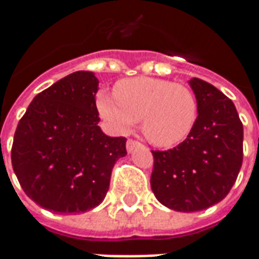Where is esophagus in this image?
I'll use <instances>...</instances> for the list:
<instances>
[{
    "instance_id": "esophagus-1",
    "label": "esophagus",
    "mask_w": 259,
    "mask_h": 259,
    "mask_svg": "<svg viewBox=\"0 0 259 259\" xmlns=\"http://www.w3.org/2000/svg\"><path fill=\"white\" fill-rule=\"evenodd\" d=\"M139 147H143V144H141V143H139V141L132 140V139H129V140H127V143H126V148H127V151L129 152H133L136 148H139Z\"/></svg>"
}]
</instances>
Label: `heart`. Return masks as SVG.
I'll return each instance as SVG.
<instances>
[{
  "label": "heart",
  "instance_id": "heart-1",
  "mask_svg": "<svg viewBox=\"0 0 259 259\" xmlns=\"http://www.w3.org/2000/svg\"><path fill=\"white\" fill-rule=\"evenodd\" d=\"M97 109L120 133L141 120L144 136L158 147L182 143L198 116V102L190 87L155 77L120 80L115 85V96H97Z\"/></svg>",
  "mask_w": 259,
  "mask_h": 259
}]
</instances>
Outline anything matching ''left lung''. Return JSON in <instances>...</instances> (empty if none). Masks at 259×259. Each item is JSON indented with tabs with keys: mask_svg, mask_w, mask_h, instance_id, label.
I'll use <instances>...</instances> for the list:
<instances>
[{
	"mask_svg": "<svg viewBox=\"0 0 259 259\" xmlns=\"http://www.w3.org/2000/svg\"><path fill=\"white\" fill-rule=\"evenodd\" d=\"M198 116L183 143L151 151V189L174 211L195 212L222 201L243 163V123L228 97L201 79H191Z\"/></svg>",
	"mask_w": 259,
	"mask_h": 259,
	"instance_id": "1",
	"label": "left lung"
}]
</instances>
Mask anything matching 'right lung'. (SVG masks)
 I'll use <instances>...</instances> for the list:
<instances>
[{
    "label": "right lung",
    "instance_id": "1",
    "mask_svg": "<svg viewBox=\"0 0 259 259\" xmlns=\"http://www.w3.org/2000/svg\"><path fill=\"white\" fill-rule=\"evenodd\" d=\"M93 72L68 74L37 94L18 123L12 168L26 195L48 211L81 213L100 205L126 139L104 135Z\"/></svg>",
    "mask_w": 259,
    "mask_h": 259
}]
</instances>
